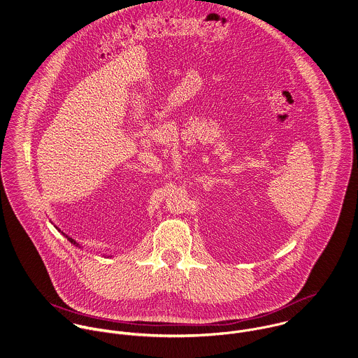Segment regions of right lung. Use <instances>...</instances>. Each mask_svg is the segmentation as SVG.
<instances>
[{"instance_id":"add662e5","label":"right lung","mask_w":358,"mask_h":358,"mask_svg":"<svg viewBox=\"0 0 358 358\" xmlns=\"http://www.w3.org/2000/svg\"><path fill=\"white\" fill-rule=\"evenodd\" d=\"M66 238H68V239L72 242L73 245H77V243H76V241H73L72 238H69V236H66Z\"/></svg>"}]
</instances>
